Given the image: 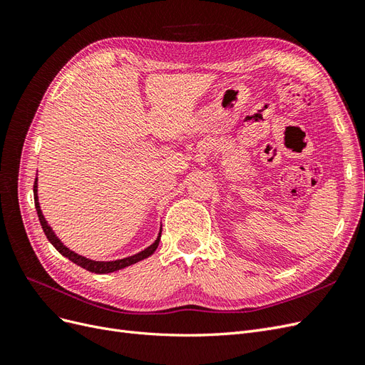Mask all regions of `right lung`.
Segmentation results:
<instances>
[{
	"mask_svg": "<svg viewBox=\"0 0 365 365\" xmlns=\"http://www.w3.org/2000/svg\"><path fill=\"white\" fill-rule=\"evenodd\" d=\"M33 196H35V207H36L41 227L43 230V233H46L50 244L54 248H56L63 257L70 259L73 263L77 264V267H81V268H83L86 271L96 272V274H108V272H114V271H118V269H123V268L130 267V264H134V263H137L140 260L148 259L158 248L160 237H161V230H160V233H158V237L155 239V242H153V244H150L148 248H145L143 251L134 254V256H129V257H125V259H117V260H109V262L93 260V259L85 257V256H81V254L74 252L67 245H63V242L56 236V233H54L53 228L48 225L46 216L42 215V210H41V205H39V197H38V173H36V178H35V184H33Z\"/></svg>",
	"mask_w": 365,
	"mask_h": 365,
	"instance_id": "right-lung-1",
	"label": "right lung"
}]
</instances>
